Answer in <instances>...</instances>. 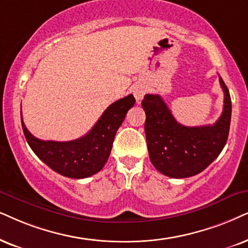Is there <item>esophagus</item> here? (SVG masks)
<instances>
[{
    "label": "esophagus",
    "instance_id": "esophagus-1",
    "mask_svg": "<svg viewBox=\"0 0 248 248\" xmlns=\"http://www.w3.org/2000/svg\"><path fill=\"white\" fill-rule=\"evenodd\" d=\"M133 93L135 96V98H136L137 102L142 101L144 95H145V88H144L143 86H135L133 88Z\"/></svg>",
    "mask_w": 248,
    "mask_h": 248
}]
</instances>
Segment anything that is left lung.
I'll return each mask as SVG.
<instances>
[{
  "label": "left lung",
  "instance_id": "1",
  "mask_svg": "<svg viewBox=\"0 0 248 248\" xmlns=\"http://www.w3.org/2000/svg\"><path fill=\"white\" fill-rule=\"evenodd\" d=\"M224 93L221 117L214 124L186 127L178 124L159 95L147 93L142 101L150 160L166 176L186 178L202 173L217 158L227 143L231 121V98L220 77Z\"/></svg>",
  "mask_w": 248,
  "mask_h": 248
}]
</instances>
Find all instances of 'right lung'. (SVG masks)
<instances>
[{"label":"right lung","instance_id":"1","mask_svg":"<svg viewBox=\"0 0 248 248\" xmlns=\"http://www.w3.org/2000/svg\"><path fill=\"white\" fill-rule=\"evenodd\" d=\"M135 104L134 96L128 95L111 104L89 133L74 140H42L21 126L31 149L56 173L71 178H86L98 173L108 161L117 130L124 122L128 109Z\"/></svg>","mask_w":248,"mask_h":248}]
</instances>
